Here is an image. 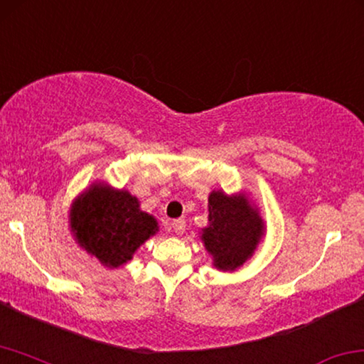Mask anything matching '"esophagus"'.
<instances>
[{
  "label": "esophagus",
  "instance_id": "34e87169",
  "mask_svg": "<svg viewBox=\"0 0 364 364\" xmlns=\"http://www.w3.org/2000/svg\"><path fill=\"white\" fill-rule=\"evenodd\" d=\"M171 226H172V229H174V232L178 234V236L186 232V221L183 220H174Z\"/></svg>",
  "mask_w": 364,
  "mask_h": 364
}]
</instances>
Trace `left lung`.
I'll list each match as a JSON object with an SVG mask.
<instances>
[{
    "instance_id": "8db88e82",
    "label": "left lung",
    "mask_w": 364,
    "mask_h": 364,
    "mask_svg": "<svg viewBox=\"0 0 364 364\" xmlns=\"http://www.w3.org/2000/svg\"><path fill=\"white\" fill-rule=\"evenodd\" d=\"M264 236L259 210L242 193L226 195L213 190L208 197V226L201 229L208 254L218 270L232 272L250 259Z\"/></svg>"
}]
</instances>
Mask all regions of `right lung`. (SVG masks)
Instances as JSON below:
<instances>
[{
  "label": "right lung",
  "instance_id": "right-lung-1",
  "mask_svg": "<svg viewBox=\"0 0 364 364\" xmlns=\"http://www.w3.org/2000/svg\"><path fill=\"white\" fill-rule=\"evenodd\" d=\"M70 226L77 244L109 268L125 265L159 231L156 218L139 210L136 197L104 182L92 183L73 201Z\"/></svg>",
  "mask_w": 364,
  "mask_h": 364
}]
</instances>
